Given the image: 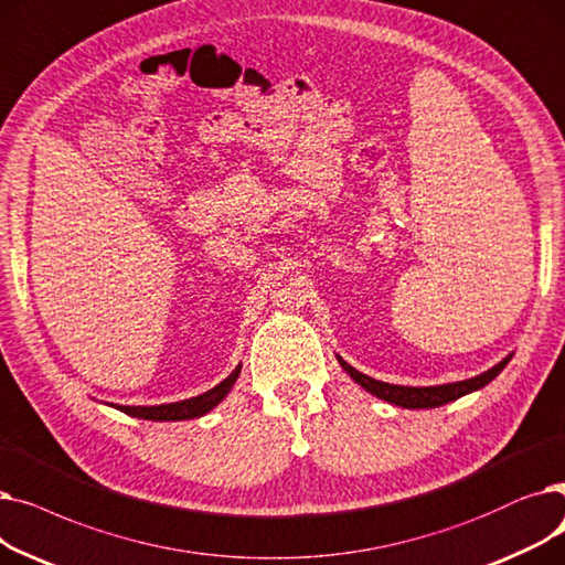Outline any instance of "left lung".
Segmentation results:
<instances>
[{"label": "left lung", "instance_id": "1", "mask_svg": "<svg viewBox=\"0 0 565 565\" xmlns=\"http://www.w3.org/2000/svg\"><path fill=\"white\" fill-rule=\"evenodd\" d=\"M513 359V352H510L505 359H501L494 367H490L488 372H480L471 380L465 382H452V384H439V386H399V384H388V382H380L374 377H367V374L359 372L356 367L349 365L342 356H338V363L342 365V370L352 377L361 388H365L370 395L380 397L388 405L402 407V409H435L446 405V402L458 399L467 393H473L482 386H488L497 374L508 365V361Z\"/></svg>", "mask_w": 565, "mask_h": 565}]
</instances>
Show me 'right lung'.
<instances>
[{"label": "right lung", "instance_id": "add662e5", "mask_svg": "<svg viewBox=\"0 0 565 565\" xmlns=\"http://www.w3.org/2000/svg\"><path fill=\"white\" fill-rule=\"evenodd\" d=\"M241 374V363L232 370V374L227 380H223L218 386H213L211 391L195 395L191 399H179V402H168V405H107L115 407L132 418H142V420H156V423H177V420H191V418H202L204 414H209L211 409H216L221 402L230 395V391L234 388L236 380Z\"/></svg>", "mask_w": 565, "mask_h": 565}]
</instances>
